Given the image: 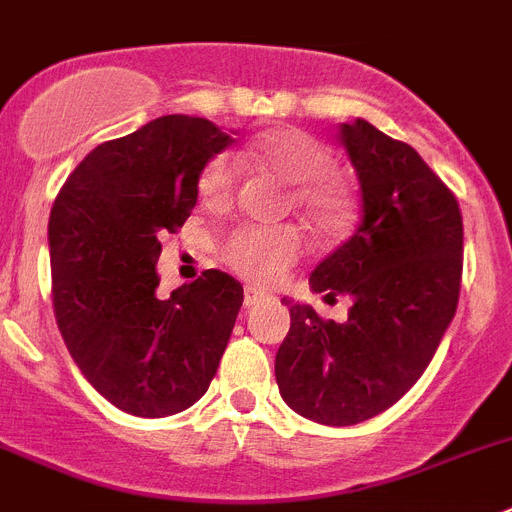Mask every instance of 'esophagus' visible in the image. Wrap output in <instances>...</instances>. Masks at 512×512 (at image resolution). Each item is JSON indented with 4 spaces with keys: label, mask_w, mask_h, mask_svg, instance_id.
I'll return each instance as SVG.
<instances>
[{
    "label": "esophagus",
    "mask_w": 512,
    "mask_h": 512,
    "mask_svg": "<svg viewBox=\"0 0 512 512\" xmlns=\"http://www.w3.org/2000/svg\"><path fill=\"white\" fill-rule=\"evenodd\" d=\"M260 301H265V291H260V288H252V286L244 288V306H247V309H250V306H257Z\"/></svg>",
    "instance_id": "34e87169"
}]
</instances>
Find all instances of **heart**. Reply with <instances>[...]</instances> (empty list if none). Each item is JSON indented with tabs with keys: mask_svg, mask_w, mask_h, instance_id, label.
I'll list each match as a JSON object with an SVG mask.
<instances>
[{
	"mask_svg": "<svg viewBox=\"0 0 512 512\" xmlns=\"http://www.w3.org/2000/svg\"><path fill=\"white\" fill-rule=\"evenodd\" d=\"M242 162H255L291 182L286 206L301 213L322 234H340L355 213L353 190L337 177L335 154L314 133L301 128H278L244 146ZM239 188V164L231 154H216L203 164L198 195L203 206L226 208ZM306 242L293 226H239L221 244V257L231 268L255 283H275L304 257Z\"/></svg>",
	"mask_w": 512,
	"mask_h": 512,
	"instance_id": "heart-1",
	"label": "heart"
}]
</instances>
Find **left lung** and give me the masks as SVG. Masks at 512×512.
I'll list each match as a JSON object with an SVG mask.
<instances>
[{
	"mask_svg": "<svg viewBox=\"0 0 512 512\" xmlns=\"http://www.w3.org/2000/svg\"><path fill=\"white\" fill-rule=\"evenodd\" d=\"M361 182L363 219L309 283L350 296L348 322L291 304L275 379L291 410L322 425H358L407 394L433 361L461 291L464 219L456 195L404 141L368 121L342 123Z\"/></svg>",
	"mask_w": 512,
	"mask_h": 512,
	"instance_id": "left-lung-1",
	"label": "left lung"
}]
</instances>
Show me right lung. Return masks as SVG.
Instances as JSON below:
<instances>
[{
  "label": "right lung",
  "instance_id": "1",
  "mask_svg": "<svg viewBox=\"0 0 512 512\" xmlns=\"http://www.w3.org/2000/svg\"><path fill=\"white\" fill-rule=\"evenodd\" d=\"M231 144L206 118L164 115L92 149L48 219L53 311L71 358L102 397L136 417L188 410L216 376L242 283L221 270L159 299L164 231L198 201L203 164Z\"/></svg>",
  "mask_w": 512,
  "mask_h": 512
}]
</instances>
